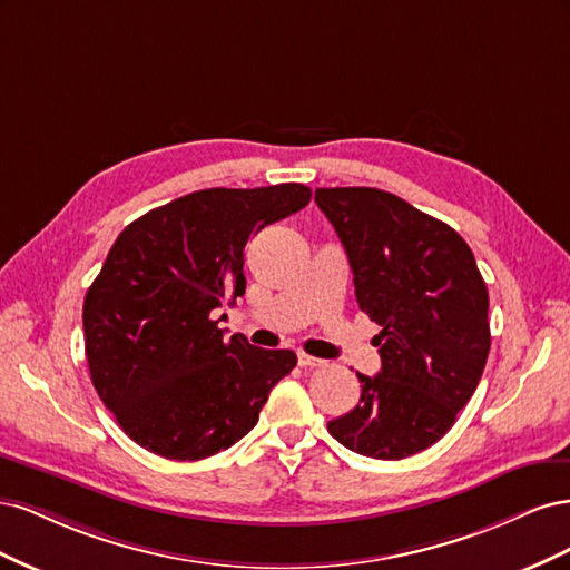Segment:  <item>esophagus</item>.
Here are the masks:
<instances>
[{"label":"esophagus","mask_w":570,"mask_h":570,"mask_svg":"<svg viewBox=\"0 0 570 570\" xmlns=\"http://www.w3.org/2000/svg\"><path fill=\"white\" fill-rule=\"evenodd\" d=\"M297 364H299L302 368H318V366H323V361L316 358V356H308V354L299 352V354H297Z\"/></svg>","instance_id":"obj_1"}]
</instances>
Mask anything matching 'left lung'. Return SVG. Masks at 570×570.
Wrapping results in <instances>:
<instances>
[{"label": "left lung", "instance_id": "1", "mask_svg": "<svg viewBox=\"0 0 570 570\" xmlns=\"http://www.w3.org/2000/svg\"><path fill=\"white\" fill-rule=\"evenodd\" d=\"M354 273L381 373H356L358 404L327 423L347 450L396 461L435 444L469 404L490 354L488 287L446 223L375 187H318Z\"/></svg>", "mask_w": 570, "mask_h": 570}]
</instances>
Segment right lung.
Wrapping results in <instances>:
<instances>
[{"label":"right lung","instance_id":"obj_1","mask_svg":"<svg viewBox=\"0 0 570 570\" xmlns=\"http://www.w3.org/2000/svg\"><path fill=\"white\" fill-rule=\"evenodd\" d=\"M308 199L299 183L199 189L116 237L85 295V354L99 400L147 452L199 461L228 450L297 366L295 352L226 337L214 312L245 295L249 237Z\"/></svg>","mask_w":570,"mask_h":570}]
</instances>
